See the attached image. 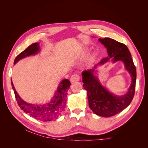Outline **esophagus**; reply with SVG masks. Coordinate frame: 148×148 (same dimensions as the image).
Listing matches in <instances>:
<instances>
[{"label":"esophagus","instance_id":"34e87169","mask_svg":"<svg viewBox=\"0 0 148 148\" xmlns=\"http://www.w3.org/2000/svg\"><path fill=\"white\" fill-rule=\"evenodd\" d=\"M70 80V82H71V83L77 82H78L79 80V76L78 75L75 74V75L71 76Z\"/></svg>","mask_w":148,"mask_h":148}]
</instances>
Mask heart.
Segmentation results:
<instances>
[{
    "instance_id": "obj_1",
    "label": "heart",
    "mask_w": 148,
    "mask_h": 148,
    "mask_svg": "<svg viewBox=\"0 0 148 148\" xmlns=\"http://www.w3.org/2000/svg\"><path fill=\"white\" fill-rule=\"evenodd\" d=\"M86 53H87V51L85 50V49H84V50H82L81 52H79L78 54H77V56H75V58L77 59H81V58L83 57L86 54ZM90 59H91V58H89L88 60H90Z\"/></svg>"
}]
</instances>
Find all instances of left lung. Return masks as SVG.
Returning <instances> with one entry per match:
<instances>
[{
	"mask_svg": "<svg viewBox=\"0 0 148 148\" xmlns=\"http://www.w3.org/2000/svg\"><path fill=\"white\" fill-rule=\"evenodd\" d=\"M98 40L107 49L108 57L102 59L93 69L83 71V86L87 91L89 106L93 112L101 117H109L126 109L131 103L135 95L136 70L131 53L126 45L108 38H99ZM111 58L113 63L122 61L131 76V84L127 92L124 95L117 96L110 93L102 86L95 75L97 66L103 64Z\"/></svg>",
	"mask_w": 148,
	"mask_h": 148,
	"instance_id": "1",
	"label": "left lung"
}]
</instances>
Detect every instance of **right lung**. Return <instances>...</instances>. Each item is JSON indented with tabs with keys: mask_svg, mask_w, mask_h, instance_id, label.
Returning a JSON list of instances; mask_svg holds the SVG:
<instances>
[{
	"mask_svg": "<svg viewBox=\"0 0 148 148\" xmlns=\"http://www.w3.org/2000/svg\"><path fill=\"white\" fill-rule=\"evenodd\" d=\"M41 50L38 42L31 44L15 58L14 64H16L18 62L25 57L37 54ZM11 83L18 104L21 109L23 110L26 114H29L30 117L42 122H48L59 117L64 110L66 102L67 91L71 84L69 79H65L60 82L52 99L46 104H30L24 101L16 91L12 79Z\"/></svg>",
	"mask_w": 148,
	"mask_h": 148,
	"instance_id": "obj_1",
	"label": "right lung"
}]
</instances>
